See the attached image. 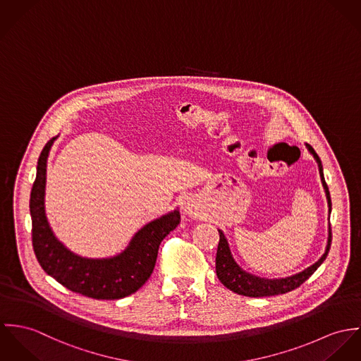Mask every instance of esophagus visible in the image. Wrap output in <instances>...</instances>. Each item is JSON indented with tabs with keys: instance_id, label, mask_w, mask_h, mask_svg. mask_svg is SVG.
Instances as JSON below:
<instances>
[{
	"instance_id": "1",
	"label": "esophagus",
	"mask_w": 361,
	"mask_h": 361,
	"mask_svg": "<svg viewBox=\"0 0 361 361\" xmlns=\"http://www.w3.org/2000/svg\"><path fill=\"white\" fill-rule=\"evenodd\" d=\"M184 212H185V213H188V214H192V213H194V209H192V204H190V203H187V204H184Z\"/></svg>"
}]
</instances>
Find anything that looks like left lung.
Wrapping results in <instances>:
<instances>
[{"label":"left lung","mask_w":361,"mask_h":361,"mask_svg":"<svg viewBox=\"0 0 361 361\" xmlns=\"http://www.w3.org/2000/svg\"><path fill=\"white\" fill-rule=\"evenodd\" d=\"M309 151L313 154V157L316 158V161L319 163L320 167L321 181L322 185L325 188L326 192V200L329 204V212H331V195H329V190L328 185L325 183L324 178V173H322V164H321L320 158L316 154V151L307 145ZM219 246H217V255H216V273L220 282L228 288L230 290L243 295V296H249V298H263V296H274V295H281V293H286L289 290L296 289L298 286H300L306 280H309L313 273L320 267L322 262L326 259L328 252L331 249V242H332V233L329 230V240H328V246L325 253L322 255L320 260L317 263H314L313 266H310L309 269H306L305 271L295 274L292 277L288 279H281V280H264V279H259L255 277L249 273H245L243 270H240V266L234 262L227 240L224 237V234L219 230Z\"/></svg>","instance_id":"left-lung-1"}]
</instances>
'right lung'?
Masks as SVG:
<instances>
[{
    "label": "right lung",
    "mask_w": 361,
    "mask_h": 361,
    "mask_svg": "<svg viewBox=\"0 0 361 361\" xmlns=\"http://www.w3.org/2000/svg\"><path fill=\"white\" fill-rule=\"evenodd\" d=\"M55 137L41 151L30 194L32 242L42 270L72 292L114 300L137 292L151 277L163 238L180 224L177 210L141 228L130 246L112 259H85L68 250L52 234L44 210L47 158Z\"/></svg>",
    "instance_id": "obj_1"
}]
</instances>
